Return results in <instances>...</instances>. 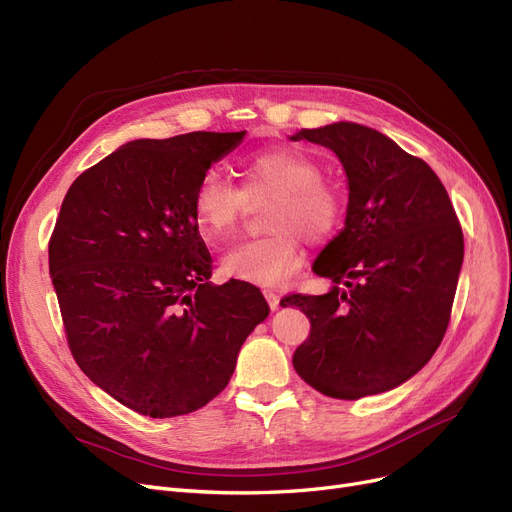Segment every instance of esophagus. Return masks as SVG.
I'll return each mask as SVG.
<instances>
[{
	"instance_id": "obj_1",
	"label": "esophagus",
	"mask_w": 512,
	"mask_h": 512,
	"mask_svg": "<svg viewBox=\"0 0 512 512\" xmlns=\"http://www.w3.org/2000/svg\"><path fill=\"white\" fill-rule=\"evenodd\" d=\"M263 295H265V299H268V305H270L272 309H278V305H280V295H278L276 291H272V288H265Z\"/></svg>"
}]
</instances>
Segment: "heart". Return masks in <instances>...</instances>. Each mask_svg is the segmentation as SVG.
Returning <instances> with one entry per match:
<instances>
[{"label":"heart","mask_w":512,"mask_h":512,"mask_svg":"<svg viewBox=\"0 0 512 512\" xmlns=\"http://www.w3.org/2000/svg\"><path fill=\"white\" fill-rule=\"evenodd\" d=\"M240 188L219 171H205L192 194L198 232L211 244H224L240 230L249 203L274 196L265 215L272 234L240 242L221 257L228 278L257 286H278L305 259L303 237L326 242L343 219L339 192L322 182L320 165L297 148H272L251 154L240 165Z\"/></svg>","instance_id":"obj_1"}]
</instances>
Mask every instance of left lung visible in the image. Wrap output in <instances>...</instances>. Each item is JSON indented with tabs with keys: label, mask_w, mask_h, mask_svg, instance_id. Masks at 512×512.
I'll list each match as a JSON object with an SVG mask.
<instances>
[{
	"label": "left lung",
	"mask_w": 512,
	"mask_h": 512,
	"mask_svg": "<svg viewBox=\"0 0 512 512\" xmlns=\"http://www.w3.org/2000/svg\"><path fill=\"white\" fill-rule=\"evenodd\" d=\"M291 140L330 148L349 180L345 228L314 263L335 286L280 301L311 324L293 366L328 397L389 391L431 360L448 330L464 257L458 215L437 173L381 131L332 123Z\"/></svg>",
	"instance_id": "obj_1"
}]
</instances>
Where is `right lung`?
<instances>
[{
	"instance_id": "right-lung-1",
	"label": "right lung",
	"mask_w": 512,
	"mask_h": 512,
	"mask_svg": "<svg viewBox=\"0 0 512 512\" xmlns=\"http://www.w3.org/2000/svg\"><path fill=\"white\" fill-rule=\"evenodd\" d=\"M242 138L127 142L62 201L48 255L66 343L92 383L144 416L209 404L270 314L249 282L209 284L213 259L192 215L201 175Z\"/></svg>"
}]
</instances>
